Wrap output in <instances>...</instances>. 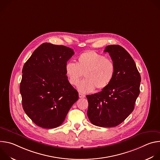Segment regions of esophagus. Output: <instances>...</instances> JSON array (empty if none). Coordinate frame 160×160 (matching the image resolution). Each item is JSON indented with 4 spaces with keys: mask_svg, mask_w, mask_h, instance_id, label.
Here are the masks:
<instances>
[{
    "mask_svg": "<svg viewBox=\"0 0 160 160\" xmlns=\"http://www.w3.org/2000/svg\"><path fill=\"white\" fill-rule=\"evenodd\" d=\"M85 97V96L84 94H82L81 93H79V98H84Z\"/></svg>",
    "mask_w": 160,
    "mask_h": 160,
    "instance_id": "34e87169",
    "label": "esophagus"
}]
</instances>
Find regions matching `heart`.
I'll use <instances>...</instances> for the list:
<instances>
[{"label":"heart","instance_id":"b5f03b06","mask_svg":"<svg viewBox=\"0 0 160 160\" xmlns=\"http://www.w3.org/2000/svg\"><path fill=\"white\" fill-rule=\"evenodd\" d=\"M65 75L69 83L77 86L84 74L85 80L80 83L78 89L82 93L101 91L112 82L115 75V62L95 51H86L77 59V63L68 62L65 65Z\"/></svg>","mask_w":160,"mask_h":160}]
</instances>
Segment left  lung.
Instances as JSON below:
<instances>
[{"label": "left lung", "instance_id": "1", "mask_svg": "<svg viewBox=\"0 0 160 160\" xmlns=\"http://www.w3.org/2000/svg\"><path fill=\"white\" fill-rule=\"evenodd\" d=\"M116 72L110 84L101 92L87 95V116L93 125L114 127L122 123L133 111L140 93L141 75L129 53L119 45H108Z\"/></svg>", "mask_w": 160, "mask_h": 160}]
</instances>
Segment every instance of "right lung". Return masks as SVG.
Listing matches in <instances>:
<instances>
[{"label": "right lung", "instance_id": "right-lung-1", "mask_svg": "<svg viewBox=\"0 0 160 160\" xmlns=\"http://www.w3.org/2000/svg\"><path fill=\"white\" fill-rule=\"evenodd\" d=\"M74 54L64 45L41 44L25 63L20 93L25 113L40 127L61 125L78 99L77 90L65 75V65Z\"/></svg>", "mask_w": 160, "mask_h": 160}]
</instances>
